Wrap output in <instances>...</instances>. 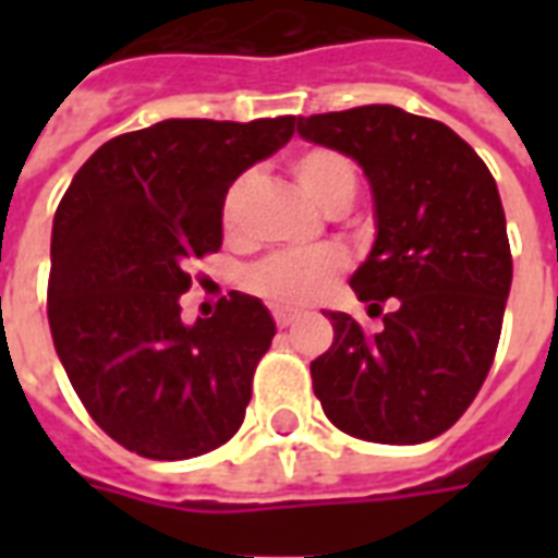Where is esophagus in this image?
Masks as SVG:
<instances>
[{
  "label": "esophagus",
  "mask_w": 558,
  "mask_h": 558,
  "mask_svg": "<svg viewBox=\"0 0 558 558\" xmlns=\"http://www.w3.org/2000/svg\"><path fill=\"white\" fill-rule=\"evenodd\" d=\"M271 314H275V323H278L280 328L292 326V323L299 319V311H290V307H275Z\"/></svg>",
  "instance_id": "1"
}]
</instances>
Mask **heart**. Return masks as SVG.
<instances>
[{
	"mask_svg": "<svg viewBox=\"0 0 558 558\" xmlns=\"http://www.w3.org/2000/svg\"><path fill=\"white\" fill-rule=\"evenodd\" d=\"M292 175L299 179L304 194L314 199L323 211H331L338 203L355 196V170L340 151L331 148H307L292 160ZM254 184V172H244L230 184L220 206L223 230L235 232L242 223V208L247 191ZM343 271V256L338 251H319V254H275L263 263L247 268L244 287L256 292L259 299L278 304V307H302L323 299Z\"/></svg>",
	"mask_w": 558,
	"mask_h": 558,
	"instance_id": "obj_1",
	"label": "heart"
}]
</instances>
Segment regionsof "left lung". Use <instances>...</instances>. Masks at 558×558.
<instances>
[{
  "instance_id": "1",
  "label": "left lung",
  "mask_w": 558,
  "mask_h": 558,
  "mask_svg": "<svg viewBox=\"0 0 558 558\" xmlns=\"http://www.w3.org/2000/svg\"><path fill=\"white\" fill-rule=\"evenodd\" d=\"M295 122L362 167L376 239L350 287L376 311L391 302L374 338L328 314L335 343L311 362L314 395L355 439L427 442L475 400L502 331L511 247L496 182L451 128L391 104Z\"/></svg>"
}]
</instances>
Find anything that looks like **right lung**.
Here are the masks:
<instances>
[{
  "instance_id": "add662e5",
  "label": "right lung",
  "mask_w": 558,
  "mask_h": 558,
  "mask_svg": "<svg viewBox=\"0 0 558 558\" xmlns=\"http://www.w3.org/2000/svg\"><path fill=\"white\" fill-rule=\"evenodd\" d=\"M295 134V116L163 119L104 143L62 196L47 319L95 424L128 451L187 460L230 442L275 319L256 295L182 319L187 266L218 251L230 184Z\"/></svg>"
}]
</instances>
